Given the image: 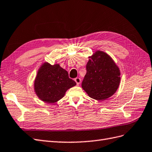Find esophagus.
I'll return each instance as SVG.
<instances>
[{
  "instance_id": "esophagus-1",
  "label": "esophagus",
  "mask_w": 152,
  "mask_h": 152,
  "mask_svg": "<svg viewBox=\"0 0 152 152\" xmlns=\"http://www.w3.org/2000/svg\"><path fill=\"white\" fill-rule=\"evenodd\" d=\"M75 82L76 83L77 85H79L81 83V79L80 78V77H76V78L75 79Z\"/></svg>"
}]
</instances>
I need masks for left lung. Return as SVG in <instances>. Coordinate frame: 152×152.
<instances>
[{
    "label": "left lung",
    "mask_w": 152,
    "mask_h": 152,
    "mask_svg": "<svg viewBox=\"0 0 152 152\" xmlns=\"http://www.w3.org/2000/svg\"><path fill=\"white\" fill-rule=\"evenodd\" d=\"M88 58L81 87L92 99H107L119 86L120 70L112 58L102 50H96Z\"/></svg>",
    "instance_id": "1"
}]
</instances>
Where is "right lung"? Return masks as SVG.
<instances>
[{
	"label": "right lung",
	"mask_w": 152,
	"mask_h": 152,
	"mask_svg": "<svg viewBox=\"0 0 152 152\" xmlns=\"http://www.w3.org/2000/svg\"><path fill=\"white\" fill-rule=\"evenodd\" d=\"M76 83L69 78L67 71L58 64L44 62L39 68L34 81V90L38 98L48 103H54L65 96L68 89Z\"/></svg>",
	"instance_id": "1"
}]
</instances>
